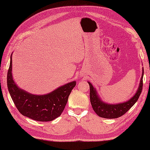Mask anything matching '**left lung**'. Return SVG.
I'll use <instances>...</instances> for the list:
<instances>
[{
	"mask_svg": "<svg viewBox=\"0 0 150 150\" xmlns=\"http://www.w3.org/2000/svg\"><path fill=\"white\" fill-rule=\"evenodd\" d=\"M143 75H144V68H142V74L139 88L134 96L125 103L117 104H106L102 101L99 96L97 95V90L93 88L90 82H88L90 89V102L95 112L99 117L106 118V119H116V118L122 116L139 99L142 90Z\"/></svg>",
	"mask_w": 150,
	"mask_h": 150,
	"instance_id": "1",
	"label": "left lung"
}]
</instances>
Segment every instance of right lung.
Listing matches in <instances>:
<instances>
[{
	"label": "right lung",
	"instance_id": "right-lung-1",
	"mask_svg": "<svg viewBox=\"0 0 150 150\" xmlns=\"http://www.w3.org/2000/svg\"><path fill=\"white\" fill-rule=\"evenodd\" d=\"M8 71L7 84L13 101L22 115L41 122L52 121L61 115L69 95L76 82L72 81L58 88L51 93L36 95L20 89L12 77V57Z\"/></svg>",
	"mask_w": 150,
	"mask_h": 150
}]
</instances>
